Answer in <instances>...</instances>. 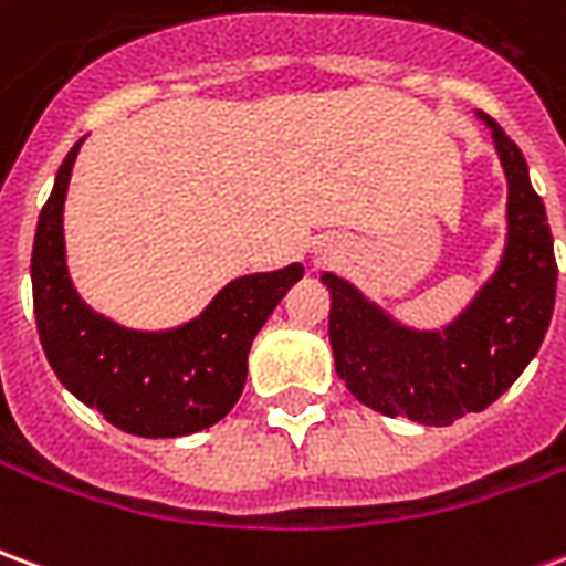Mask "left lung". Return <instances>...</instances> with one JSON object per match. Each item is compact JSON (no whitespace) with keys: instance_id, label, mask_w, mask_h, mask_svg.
<instances>
[{"instance_id":"8db88e82","label":"left lung","mask_w":566,"mask_h":566,"mask_svg":"<svg viewBox=\"0 0 566 566\" xmlns=\"http://www.w3.org/2000/svg\"><path fill=\"white\" fill-rule=\"evenodd\" d=\"M506 172V248L497 272L442 331H412L333 272L331 345L336 373L357 400L381 416L451 424L482 412L534 360L555 308L558 263L546 206L536 197L518 145L482 115Z\"/></svg>"}]
</instances>
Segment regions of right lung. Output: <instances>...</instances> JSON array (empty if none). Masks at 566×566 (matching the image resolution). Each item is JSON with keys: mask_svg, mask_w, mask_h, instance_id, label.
<instances>
[{"mask_svg": "<svg viewBox=\"0 0 566 566\" xmlns=\"http://www.w3.org/2000/svg\"><path fill=\"white\" fill-rule=\"evenodd\" d=\"M81 142L56 172L32 242V306L48 364L81 403L133 437H187L218 424L245 388L254 336L303 279V266L242 275L175 331H127L96 315L72 287L63 239Z\"/></svg>", "mask_w": 566, "mask_h": 566, "instance_id": "right-lung-1", "label": "right lung"}]
</instances>
